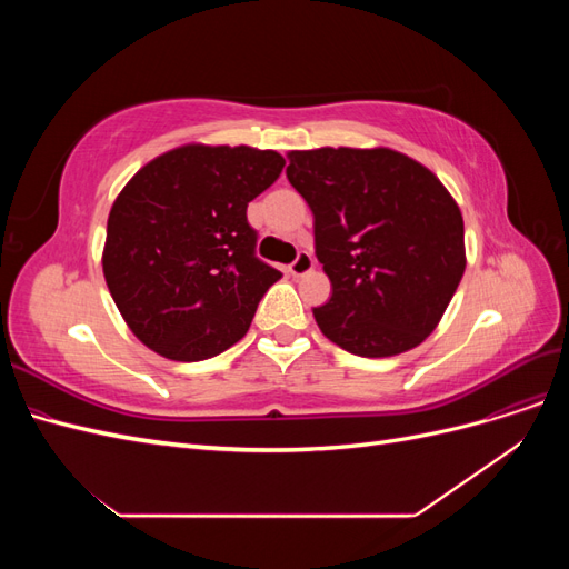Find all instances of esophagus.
Listing matches in <instances>:
<instances>
[{
  "mask_svg": "<svg viewBox=\"0 0 569 569\" xmlns=\"http://www.w3.org/2000/svg\"><path fill=\"white\" fill-rule=\"evenodd\" d=\"M313 270V256L308 251H299V256L295 258V263L289 266V272L295 274V278H303V274H308Z\"/></svg>",
  "mask_w": 569,
  "mask_h": 569,
  "instance_id": "1",
  "label": "esophagus"
}]
</instances>
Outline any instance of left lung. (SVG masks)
I'll use <instances>...</instances> for the list:
<instances>
[{
    "label": "left lung",
    "mask_w": 569,
    "mask_h": 569,
    "mask_svg": "<svg viewBox=\"0 0 569 569\" xmlns=\"http://www.w3.org/2000/svg\"><path fill=\"white\" fill-rule=\"evenodd\" d=\"M287 159L332 282L330 301L313 308L320 332L363 358L416 349L435 332L468 263L449 189L389 147H320Z\"/></svg>",
    "instance_id": "1"
}]
</instances>
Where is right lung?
I'll return each instance as SVG.
<instances>
[{
  "instance_id": "1",
  "label": "right lung",
  "mask_w": 569,
  "mask_h": 569,
  "mask_svg": "<svg viewBox=\"0 0 569 569\" xmlns=\"http://www.w3.org/2000/svg\"><path fill=\"white\" fill-rule=\"evenodd\" d=\"M272 149L189 142L144 163L116 197L101 268L144 347L194 363L242 339L282 278L253 256L247 206L280 178Z\"/></svg>"
}]
</instances>
